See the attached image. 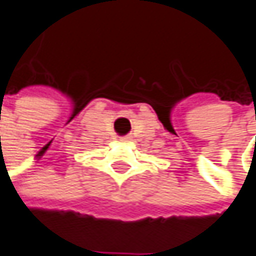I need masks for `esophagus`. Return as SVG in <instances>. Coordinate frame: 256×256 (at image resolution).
<instances>
[{
    "label": "esophagus",
    "instance_id": "esophagus-1",
    "mask_svg": "<svg viewBox=\"0 0 256 256\" xmlns=\"http://www.w3.org/2000/svg\"><path fill=\"white\" fill-rule=\"evenodd\" d=\"M123 140H128V138H124V139H123Z\"/></svg>",
    "mask_w": 256,
    "mask_h": 256
}]
</instances>
